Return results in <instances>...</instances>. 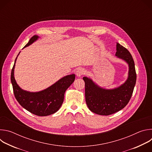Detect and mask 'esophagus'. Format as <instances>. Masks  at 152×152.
I'll return each instance as SVG.
<instances>
[{"label":"esophagus","mask_w":152,"mask_h":152,"mask_svg":"<svg viewBox=\"0 0 152 152\" xmlns=\"http://www.w3.org/2000/svg\"><path fill=\"white\" fill-rule=\"evenodd\" d=\"M85 74V70L82 68H79L77 69L76 72V75L79 76L80 77L82 75H83Z\"/></svg>","instance_id":"34e87169"}]
</instances>
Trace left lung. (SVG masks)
<instances>
[{
    "label": "left lung",
    "instance_id": "obj_1",
    "mask_svg": "<svg viewBox=\"0 0 152 152\" xmlns=\"http://www.w3.org/2000/svg\"><path fill=\"white\" fill-rule=\"evenodd\" d=\"M115 55L129 64V76L124 83L113 90L103 89L96 85L91 79L83 77L85 100L93 113L109 115L124 108L131 99L137 80V73L133 58L129 50L117 43Z\"/></svg>",
    "mask_w": 152,
    "mask_h": 152
}]
</instances>
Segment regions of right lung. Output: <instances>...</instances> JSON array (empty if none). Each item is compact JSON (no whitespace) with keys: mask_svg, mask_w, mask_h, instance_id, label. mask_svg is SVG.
<instances>
[{"mask_svg":"<svg viewBox=\"0 0 152 152\" xmlns=\"http://www.w3.org/2000/svg\"><path fill=\"white\" fill-rule=\"evenodd\" d=\"M38 38V36L34 35L25 48L31 45ZM15 62L11 70V80L14 96L20 104L38 116H47L58 111L63 103L65 92L75 81V75L65 76L45 90L30 93L21 89L16 83L14 76Z\"/></svg>","mask_w":152,"mask_h":152,"instance_id":"add662e5","label":"right lung"}]
</instances>
